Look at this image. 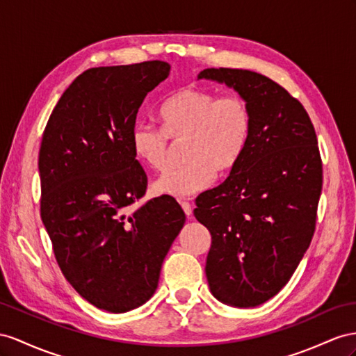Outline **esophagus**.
I'll return each instance as SVG.
<instances>
[{
  "instance_id": "obj_1",
  "label": "esophagus",
  "mask_w": 356,
  "mask_h": 356,
  "mask_svg": "<svg viewBox=\"0 0 356 356\" xmlns=\"http://www.w3.org/2000/svg\"><path fill=\"white\" fill-rule=\"evenodd\" d=\"M180 206H181V209H184V212L186 213V216L189 218H193V207H191V203L189 202H186V200H180Z\"/></svg>"
}]
</instances>
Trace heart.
Returning <instances> with one entry per match:
<instances>
[{"label": "heart", "mask_w": 356, "mask_h": 356, "mask_svg": "<svg viewBox=\"0 0 356 356\" xmlns=\"http://www.w3.org/2000/svg\"><path fill=\"white\" fill-rule=\"evenodd\" d=\"M158 115L162 129L144 122L132 129L135 158L153 171H163L168 165L170 140H184L181 153L186 159L154 181L158 195L189 197L206 189L216 171L227 175L238 165L252 131L247 100L238 95L218 97L204 88L175 91L161 104Z\"/></svg>", "instance_id": "b5f03b06"}]
</instances>
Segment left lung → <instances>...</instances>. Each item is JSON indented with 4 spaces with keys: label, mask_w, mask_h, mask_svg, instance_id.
Instances as JSON below:
<instances>
[{
    "label": "left lung",
    "mask_w": 356,
    "mask_h": 356,
    "mask_svg": "<svg viewBox=\"0 0 356 356\" xmlns=\"http://www.w3.org/2000/svg\"><path fill=\"white\" fill-rule=\"evenodd\" d=\"M247 100L252 131L239 163L200 194L194 215L211 232L212 295L239 308L275 296L293 275L316 229L322 159L302 104L275 81L243 69H204Z\"/></svg>",
    "instance_id": "1"
}]
</instances>
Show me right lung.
Instances as JSON below:
<instances>
[{
  "label": "right lung",
  "instance_id": "add662e5",
  "mask_svg": "<svg viewBox=\"0 0 356 356\" xmlns=\"http://www.w3.org/2000/svg\"><path fill=\"white\" fill-rule=\"evenodd\" d=\"M170 69L154 60L86 70L60 97L42 136L40 216L54 256L81 296L111 313L152 298L185 224L170 195L131 209L147 189L131 143L136 113Z\"/></svg>",
  "mask_w": 356,
  "mask_h": 356
}]
</instances>
